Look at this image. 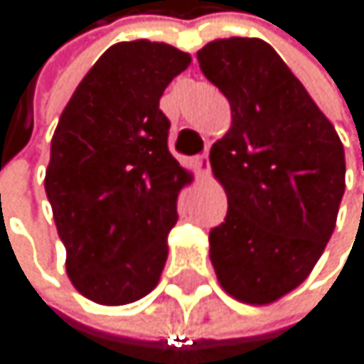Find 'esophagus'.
<instances>
[{
  "mask_svg": "<svg viewBox=\"0 0 364 364\" xmlns=\"http://www.w3.org/2000/svg\"><path fill=\"white\" fill-rule=\"evenodd\" d=\"M196 172H198V176H209V155L207 152H203V155L196 159Z\"/></svg>",
  "mask_w": 364,
  "mask_h": 364,
  "instance_id": "34e87169",
  "label": "esophagus"
}]
</instances>
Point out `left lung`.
Masks as SVG:
<instances>
[{
  "mask_svg": "<svg viewBox=\"0 0 364 364\" xmlns=\"http://www.w3.org/2000/svg\"><path fill=\"white\" fill-rule=\"evenodd\" d=\"M231 107L209 164L227 218L209 231V259L227 295L267 306L314 269L336 227L345 150L332 122L262 38H218L196 54Z\"/></svg>",
  "mask_w": 364,
  "mask_h": 364,
  "instance_id": "1",
  "label": "left lung"
}]
</instances>
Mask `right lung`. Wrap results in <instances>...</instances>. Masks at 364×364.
<instances>
[{
	"label": "right lung",
	"instance_id": "right-lung-1",
	"mask_svg": "<svg viewBox=\"0 0 364 364\" xmlns=\"http://www.w3.org/2000/svg\"><path fill=\"white\" fill-rule=\"evenodd\" d=\"M190 63L168 43H115L60 113L46 194L67 277L95 304H133L159 284L176 200L192 183L168 150L159 100Z\"/></svg>",
	"mask_w": 364,
	"mask_h": 364
}]
</instances>
